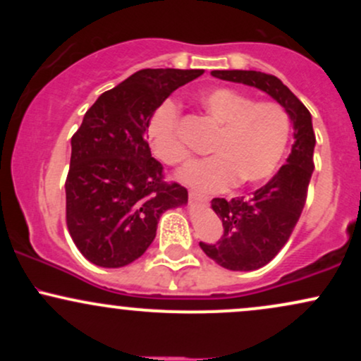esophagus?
Here are the masks:
<instances>
[{"label": "esophagus", "instance_id": "esophagus-1", "mask_svg": "<svg viewBox=\"0 0 361 361\" xmlns=\"http://www.w3.org/2000/svg\"><path fill=\"white\" fill-rule=\"evenodd\" d=\"M188 195H190V200L197 202V204H207V202H209V197H207V195H202L198 192H190Z\"/></svg>", "mask_w": 361, "mask_h": 361}]
</instances>
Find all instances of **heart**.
Segmentation results:
<instances>
[{
  "instance_id": "obj_1",
  "label": "heart",
  "mask_w": 361,
  "mask_h": 361,
  "mask_svg": "<svg viewBox=\"0 0 361 361\" xmlns=\"http://www.w3.org/2000/svg\"><path fill=\"white\" fill-rule=\"evenodd\" d=\"M197 102L219 130L209 147L214 156L180 173L185 183L217 192L234 183H261L276 171L290 137V117L280 103L256 102L251 94L227 86L204 91ZM178 127L180 114L169 100L157 105L147 122L152 154L168 166H180L188 159Z\"/></svg>"
}]
</instances>
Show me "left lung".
<instances>
[{
    "label": "left lung",
    "mask_w": 361,
    "mask_h": 361,
    "mask_svg": "<svg viewBox=\"0 0 361 361\" xmlns=\"http://www.w3.org/2000/svg\"><path fill=\"white\" fill-rule=\"evenodd\" d=\"M219 80L255 86L275 98L293 122V137L287 163L267 185L250 197L233 200L214 198L212 209L222 221V235L215 243H202L209 258L233 271L264 267L279 255L299 222L307 200L314 171L316 134L309 110L279 78L259 71H212Z\"/></svg>",
    "instance_id": "left-lung-1"
}]
</instances>
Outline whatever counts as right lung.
Here are the masks:
<instances>
[{
	"instance_id": "right-lung-1",
	"label": "right lung",
	"mask_w": 361,
	"mask_h": 361,
	"mask_svg": "<svg viewBox=\"0 0 361 361\" xmlns=\"http://www.w3.org/2000/svg\"><path fill=\"white\" fill-rule=\"evenodd\" d=\"M202 69H142L102 94L71 137L66 224L74 244L97 267L120 268L142 256L161 214L188 192L164 180L146 128L152 111Z\"/></svg>"
}]
</instances>
